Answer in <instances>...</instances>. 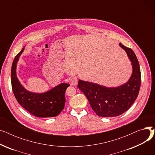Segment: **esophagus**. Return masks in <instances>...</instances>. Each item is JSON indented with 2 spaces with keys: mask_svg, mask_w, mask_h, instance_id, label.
I'll use <instances>...</instances> for the list:
<instances>
[{
  "mask_svg": "<svg viewBox=\"0 0 155 155\" xmlns=\"http://www.w3.org/2000/svg\"><path fill=\"white\" fill-rule=\"evenodd\" d=\"M69 82H70V84L71 85H73V86H75L77 85V82H78V80L76 77H71L69 78Z\"/></svg>",
  "mask_w": 155,
  "mask_h": 155,
  "instance_id": "1",
  "label": "esophagus"
}]
</instances>
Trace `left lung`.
<instances>
[{
    "mask_svg": "<svg viewBox=\"0 0 155 155\" xmlns=\"http://www.w3.org/2000/svg\"><path fill=\"white\" fill-rule=\"evenodd\" d=\"M24 48L15 56L12 64L11 84L14 95L18 103L32 115L38 117H56L64 107L65 91L70 85L61 83L43 93L26 90L16 75L17 63Z\"/></svg>",
    "mask_w": 155,
    "mask_h": 155,
    "instance_id": "1",
    "label": "left lung"
}]
</instances>
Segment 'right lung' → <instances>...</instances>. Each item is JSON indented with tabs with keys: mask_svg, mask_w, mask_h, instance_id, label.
Here are the masks:
<instances>
[{
	"mask_svg": "<svg viewBox=\"0 0 155 155\" xmlns=\"http://www.w3.org/2000/svg\"><path fill=\"white\" fill-rule=\"evenodd\" d=\"M131 61L133 71L127 82L116 87H107L79 80L78 87L87 97L92 109L97 115L113 117L121 115L131 107L136 101L141 86L140 64L134 51L121 43Z\"/></svg>",
	"mask_w": 155,
	"mask_h": 155,
	"instance_id": "obj_1",
	"label": "right lung"
}]
</instances>
